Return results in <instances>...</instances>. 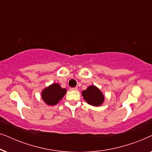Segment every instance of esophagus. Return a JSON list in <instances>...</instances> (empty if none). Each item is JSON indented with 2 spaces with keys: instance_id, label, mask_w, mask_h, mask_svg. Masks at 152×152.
I'll return each mask as SVG.
<instances>
[{
  "instance_id": "esophagus-1",
  "label": "esophagus",
  "mask_w": 152,
  "mask_h": 152,
  "mask_svg": "<svg viewBox=\"0 0 152 152\" xmlns=\"http://www.w3.org/2000/svg\"><path fill=\"white\" fill-rule=\"evenodd\" d=\"M70 91H77V87H74V88H70Z\"/></svg>"
}]
</instances>
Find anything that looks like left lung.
I'll return each mask as SVG.
<instances>
[{
    "instance_id": "left-lung-1",
    "label": "left lung",
    "mask_w": 152,
    "mask_h": 152,
    "mask_svg": "<svg viewBox=\"0 0 152 152\" xmlns=\"http://www.w3.org/2000/svg\"><path fill=\"white\" fill-rule=\"evenodd\" d=\"M82 95L87 103L92 106H99L104 101V95L95 86H91L86 90L82 91Z\"/></svg>"
}]
</instances>
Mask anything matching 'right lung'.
<instances>
[{
  "label": "right lung",
  "mask_w": 152,
  "mask_h": 152,
  "mask_svg": "<svg viewBox=\"0 0 152 152\" xmlns=\"http://www.w3.org/2000/svg\"><path fill=\"white\" fill-rule=\"evenodd\" d=\"M66 93L65 88H61L58 84H53L43 90L42 98L49 105H55L63 98Z\"/></svg>",
  "instance_id": "right-lung-1"
}]
</instances>
